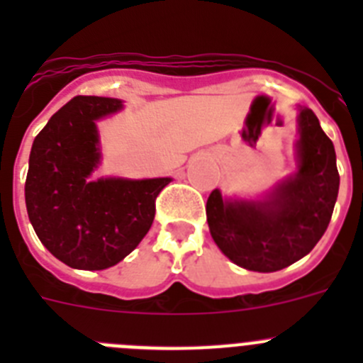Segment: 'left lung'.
Wrapping results in <instances>:
<instances>
[{"instance_id":"left-lung-1","label":"left lung","mask_w":363,"mask_h":363,"mask_svg":"<svg viewBox=\"0 0 363 363\" xmlns=\"http://www.w3.org/2000/svg\"><path fill=\"white\" fill-rule=\"evenodd\" d=\"M298 127V172L271 200L225 201L218 189L207 200L211 236L230 262L249 271L289 267L313 251L331 221L340 187L335 145L311 108H300Z\"/></svg>"}]
</instances>
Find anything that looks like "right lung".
Here are the masks:
<instances>
[{
  "label": "right lung",
  "mask_w": 363,
  "mask_h": 363,
  "mask_svg": "<svg viewBox=\"0 0 363 363\" xmlns=\"http://www.w3.org/2000/svg\"><path fill=\"white\" fill-rule=\"evenodd\" d=\"M121 108L116 98L76 96L34 138L25 182L28 220L63 264L112 267L149 233L156 198L171 178L98 179L96 120Z\"/></svg>",
  "instance_id": "add662e5"
}]
</instances>
